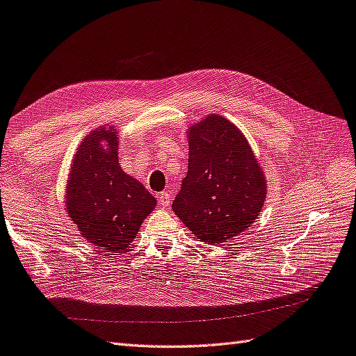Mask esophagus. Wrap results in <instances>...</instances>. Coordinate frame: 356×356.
<instances>
[{
    "mask_svg": "<svg viewBox=\"0 0 356 356\" xmlns=\"http://www.w3.org/2000/svg\"><path fill=\"white\" fill-rule=\"evenodd\" d=\"M157 199H159V203L161 204V207H169V203H170L169 191H161L160 195L157 196Z\"/></svg>",
    "mask_w": 356,
    "mask_h": 356,
    "instance_id": "esophagus-1",
    "label": "esophagus"
}]
</instances>
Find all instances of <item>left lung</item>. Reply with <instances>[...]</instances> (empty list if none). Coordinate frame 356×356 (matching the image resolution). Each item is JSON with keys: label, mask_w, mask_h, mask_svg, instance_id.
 I'll list each match as a JSON object with an SVG mask.
<instances>
[{"label": "left lung", "mask_w": 356, "mask_h": 356, "mask_svg": "<svg viewBox=\"0 0 356 356\" xmlns=\"http://www.w3.org/2000/svg\"><path fill=\"white\" fill-rule=\"evenodd\" d=\"M187 138L188 172L172 209L202 242H229L260 217L266 177L241 129L222 115L193 123Z\"/></svg>", "instance_id": "obj_1"}]
</instances>
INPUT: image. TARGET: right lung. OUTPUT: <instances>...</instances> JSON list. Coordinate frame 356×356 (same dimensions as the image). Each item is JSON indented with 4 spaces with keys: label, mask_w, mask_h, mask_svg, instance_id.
<instances>
[{
    "label": "right lung",
    "mask_w": 356,
    "mask_h": 356,
    "mask_svg": "<svg viewBox=\"0 0 356 356\" xmlns=\"http://www.w3.org/2000/svg\"><path fill=\"white\" fill-rule=\"evenodd\" d=\"M118 129L96 127L80 143L67 181L65 209L86 241L106 252L134 242L157 200L118 163Z\"/></svg>",
    "instance_id": "obj_1"
}]
</instances>
